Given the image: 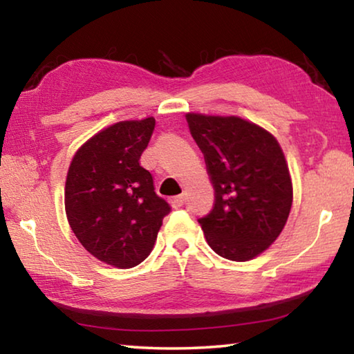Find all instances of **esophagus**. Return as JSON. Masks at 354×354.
<instances>
[{"instance_id":"esophagus-1","label":"esophagus","mask_w":354,"mask_h":354,"mask_svg":"<svg viewBox=\"0 0 354 354\" xmlns=\"http://www.w3.org/2000/svg\"><path fill=\"white\" fill-rule=\"evenodd\" d=\"M170 203H171V206L175 207V209H178V207H181L184 203H185V196L184 195H178V196H173V198L170 200Z\"/></svg>"}]
</instances>
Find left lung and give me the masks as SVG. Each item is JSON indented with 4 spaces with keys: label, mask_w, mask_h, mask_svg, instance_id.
<instances>
[{
    "label": "left lung",
    "mask_w": 354,
    "mask_h": 354,
    "mask_svg": "<svg viewBox=\"0 0 354 354\" xmlns=\"http://www.w3.org/2000/svg\"><path fill=\"white\" fill-rule=\"evenodd\" d=\"M190 134L205 154L215 203L198 218L215 253L248 261L277 241L292 207V181L277 139L239 117L187 113Z\"/></svg>",
    "instance_id": "1"
}]
</instances>
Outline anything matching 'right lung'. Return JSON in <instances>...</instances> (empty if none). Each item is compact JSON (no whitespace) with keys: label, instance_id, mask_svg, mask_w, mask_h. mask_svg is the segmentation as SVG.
<instances>
[{"label":"right lung","instance_id":"right-lung-1","mask_svg":"<svg viewBox=\"0 0 354 354\" xmlns=\"http://www.w3.org/2000/svg\"><path fill=\"white\" fill-rule=\"evenodd\" d=\"M154 127L153 117L112 124L77 149L68 169L65 212L71 231L88 253L118 268L147 259L171 211L140 165Z\"/></svg>","mask_w":354,"mask_h":354}]
</instances>
